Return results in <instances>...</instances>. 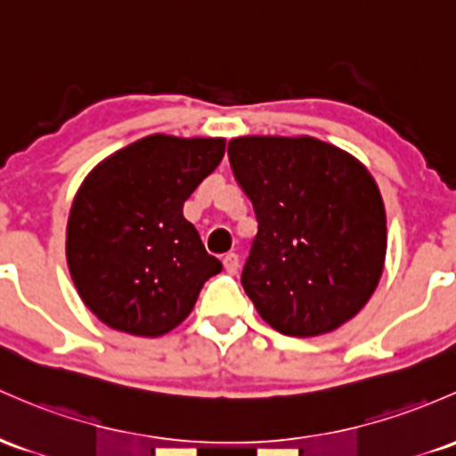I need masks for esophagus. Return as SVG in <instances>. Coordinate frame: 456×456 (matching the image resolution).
I'll return each mask as SVG.
<instances>
[{"label":"esophagus","instance_id":"esophagus-1","mask_svg":"<svg viewBox=\"0 0 456 456\" xmlns=\"http://www.w3.org/2000/svg\"><path fill=\"white\" fill-rule=\"evenodd\" d=\"M223 266H224V270H227L229 274H236L238 268H240V257H238L236 253H227L223 257Z\"/></svg>","mask_w":456,"mask_h":456}]
</instances>
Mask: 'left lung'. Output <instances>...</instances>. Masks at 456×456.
I'll return each instance as SVG.
<instances>
[{
  "label": "left lung",
  "mask_w": 456,
  "mask_h": 456,
  "mask_svg": "<svg viewBox=\"0 0 456 456\" xmlns=\"http://www.w3.org/2000/svg\"><path fill=\"white\" fill-rule=\"evenodd\" d=\"M229 162L257 214L242 285L264 322L314 338L357 316L381 281L387 253L372 173L314 136L232 138Z\"/></svg>",
  "instance_id": "8db88e82"
}]
</instances>
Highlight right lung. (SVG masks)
<instances>
[{
	"instance_id": "1",
	"label": "right lung",
	"mask_w": 456,
	"mask_h": 456,
	"mask_svg": "<svg viewBox=\"0 0 456 456\" xmlns=\"http://www.w3.org/2000/svg\"><path fill=\"white\" fill-rule=\"evenodd\" d=\"M224 142L151 134L110 153L79 183L67 266L79 298L110 329L136 338L173 331L223 270L183 203L218 167Z\"/></svg>"
}]
</instances>
